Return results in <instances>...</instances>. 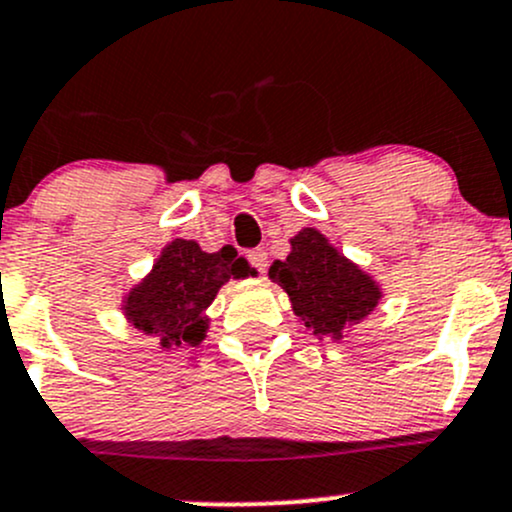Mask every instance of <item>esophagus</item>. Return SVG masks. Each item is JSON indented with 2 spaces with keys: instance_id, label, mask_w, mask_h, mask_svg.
Returning a JSON list of instances; mask_svg holds the SVG:
<instances>
[{
  "instance_id": "esophagus-1",
  "label": "esophagus",
  "mask_w": 512,
  "mask_h": 512,
  "mask_svg": "<svg viewBox=\"0 0 512 512\" xmlns=\"http://www.w3.org/2000/svg\"><path fill=\"white\" fill-rule=\"evenodd\" d=\"M246 258H249V263L256 268L258 273H261V276H263V273H266V268H268V254H266V251H263V249H251L249 254H246Z\"/></svg>"
}]
</instances>
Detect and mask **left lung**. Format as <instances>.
<instances>
[{
    "label": "left lung",
    "mask_w": 512,
    "mask_h": 512,
    "mask_svg": "<svg viewBox=\"0 0 512 512\" xmlns=\"http://www.w3.org/2000/svg\"><path fill=\"white\" fill-rule=\"evenodd\" d=\"M285 261H273L268 276L293 302V312L317 337L342 339L349 324L376 310L381 288L356 263L339 254L327 236L307 227L290 239Z\"/></svg>",
    "instance_id": "obj_1"
}]
</instances>
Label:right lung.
Segmentation results:
<instances>
[{"mask_svg":"<svg viewBox=\"0 0 512 512\" xmlns=\"http://www.w3.org/2000/svg\"><path fill=\"white\" fill-rule=\"evenodd\" d=\"M254 276V268L224 246L205 254L197 241L175 239L161 251L151 273L124 300L126 320L158 339L161 349L197 346L205 339V310L229 278Z\"/></svg>","mask_w":512,"mask_h":512,"instance_id":"add662e5","label":"right lung"}]
</instances>
